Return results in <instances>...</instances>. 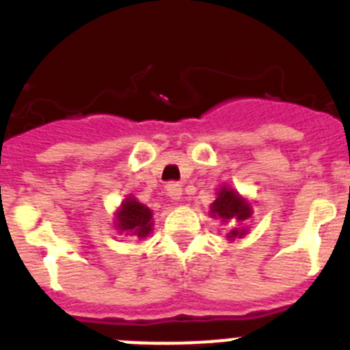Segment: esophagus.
I'll list each match as a JSON object with an SVG mask.
<instances>
[{
	"label": "esophagus",
	"instance_id": "obj_1",
	"mask_svg": "<svg viewBox=\"0 0 350 350\" xmlns=\"http://www.w3.org/2000/svg\"><path fill=\"white\" fill-rule=\"evenodd\" d=\"M166 191H168V196L172 200H180L182 196V185L178 182H168L166 184Z\"/></svg>",
	"mask_w": 350,
	"mask_h": 350
}]
</instances>
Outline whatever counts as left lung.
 Wrapping results in <instances>:
<instances>
[{"label":"left lung","mask_w":350,"mask_h":350,"mask_svg":"<svg viewBox=\"0 0 350 350\" xmlns=\"http://www.w3.org/2000/svg\"><path fill=\"white\" fill-rule=\"evenodd\" d=\"M210 212H212L213 217H221L226 219V221H233V222H243L245 219L250 217V205L240 198V194L234 193L233 189H228V187H222L219 191L217 200L212 203L210 206ZM245 234V230H240V228H234L230 233V238H240Z\"/></svg>","instance_id":"left-lung-1"}]
</instances>
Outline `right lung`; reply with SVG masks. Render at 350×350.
Masks as SVG:
<instances>
[{
    "instance_id": "right-lung-1",
    "label": "right lung",
    "mask_w": 350,
    "mask_h": 350,
    "mask_svg": "<svg viewBox=\"0 0 350 350\" xmlns=\"http://www.w3.org/2000/svg\"><path fill=\"white\" fill-rule=\"evenodd\" d=\"M117 228L126 231V234H137L138 238L147 237L152 230V212L135 198H128L117 213Z\"/></svg>"
}]
</instances>
